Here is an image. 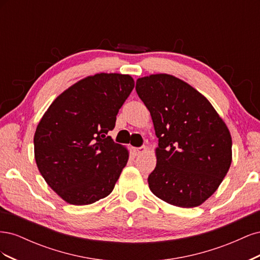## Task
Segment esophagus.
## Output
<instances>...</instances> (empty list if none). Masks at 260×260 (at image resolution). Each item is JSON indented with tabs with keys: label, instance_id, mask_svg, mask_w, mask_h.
I'll return each instance as SVG.
<instances>
[{
	"label": "esophagus",
	"instance_id": "obj_1",
	"mask_svg": "<svg viewBox=\"0 0 260 260\" xmlns=\"http://www.w3.org/2000/svg\"><path fill=\"white\" fill-rule=\"evenodd\" d=\"M146 152V146H141V147H135L133 148V153L136 156L143 155Z\"/></svg>",
	"mask_w": 260,
	"mask_h": 260
}]
</instances>
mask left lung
Returning <instances> with one entry per match:
<instances>
[{
	"instance_id": "left-lung-1",
	"label": "left lung",
	"mask_w": 260,
	"mask_h": 260,
	"mask_svg": "<svg viewBox=\"0 0 260 260\" xmlns=\"http://www.w3.org/2000/svg\"><path fill=\"white\" fill-rule=\"evenodd\" d=\"M151 113L158 147L148 186L174 206H200L216 192L232 161V139L209 101L179 78L156 74L137 80Z\"/></svg>"
}]
</instances>
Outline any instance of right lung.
<instances>
[{
  "mask_svg": "<svg viewBox=\"0 0 260 260\" xmlns=\"http://www.w3.org/2000/svg\"><path fill=\"white\" fill-rule=\"evenodd\" d=\"M133 88L129 75L89 76L59 94L41 118L34 138L36 162L65 202L89 205L114 190L129 152L107 133Z\"/></svg>",
  "mask_w": 260,
  "mask_h": 260,
  "instance_id": "right-lung-1",
  "label": "right lung"
}]
</instances>
